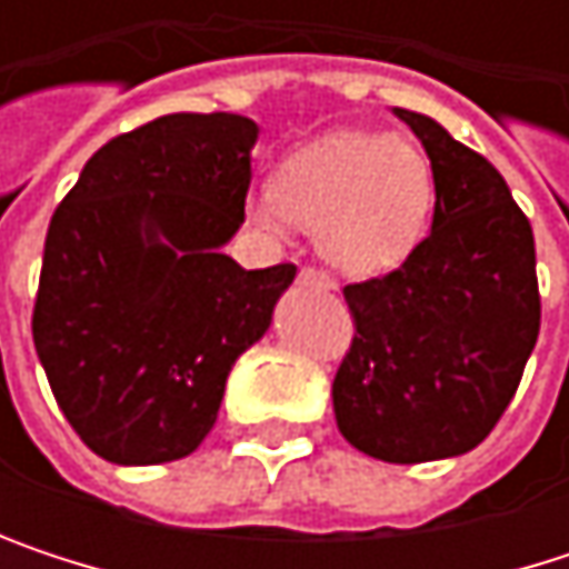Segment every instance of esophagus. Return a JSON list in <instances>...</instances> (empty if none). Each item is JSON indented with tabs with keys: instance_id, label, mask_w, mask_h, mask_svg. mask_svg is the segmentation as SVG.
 <instances>
[{
	"instance_id": "1",
	"label": "esophagus",
	"mask_w": 569,
	"mask_h": 569,
	"mask_svg": "<svg viewBox=\"0 0 569 569\" xmlns=\"http://www.w3.org/2000/svg\"><path fill=\"white\" fill-rule=\"evenodd\" d=\"M299 283L316 286V289H322V292H329V289H332V280H329L322 270H316V267H302V270H299Z\"/></svg>"
}]
</instances>
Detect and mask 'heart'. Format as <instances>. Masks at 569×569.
Masks as SVG:
<instances>
[{"label": "heart", "instance_id": "obj_1", "mask_svg": "<svg viewBox=\"0 0 569 569\" xmlns=\"http://www.w3.org/2000/svg\"><path fill=\"white\" fill-rule=\"evenodd\" d=\"M431 171L401 138L336 134L286 161L273 197L250 207L263 227L292 220L316 233L322 257L346 273H382L421 240Z\"/></svg>", "mask_w": 569, "mask_h": 569}]
</instances>
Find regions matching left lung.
<instances>
[{
    "label": "left lung",
    "instance_id": "obj_1",
    "mask_svg": "<svg viewBox=\"0 0 569 569\" xmlns=\"http://www.w3.org/2000/svg\"><path fill=\"white\" fill-rule=\"evenodd\" d=\"M435 177L431 230L386 277L342 289L356 336L332 382L342 438L421 465L478 448L540 332L533 230L511 187L438 121L396 108Z\"/></svg>",
    "mask_w": 569,
    "mask_h": 569
}]
</instances>
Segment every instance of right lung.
<instances>
[{
	"label": "right lung",
	"instance_id": "right-lung-1",
	"mask_svg": "<svg viewBox=\"0 0 569 569\" xmlns=\"http://www.w3.org/2000/svg\"><path fill=\"white\" fill-rule=\"evenodd\" d=\"M257 124L164 114L91 154L49 223L32 339L58 408L111 465L187 458L296 267L243 270Z\"/></svg>",
	"mask_w": 569,
	"mask_h": 569
}]
</instances>
